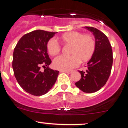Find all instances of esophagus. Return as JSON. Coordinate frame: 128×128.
Wrapping results in <instances>:
<instances>
[{"label": "esophagus", "instance_id": "esophagus-1", "mask_svg": "<svg viewBox=\"0 0 128 128\" xmlns=\"http://www.w3.org/2000/svg\"><path fill=\"white\" fill-rule=\"evenodd\" d=\"M62 72L66 74H71L73 71H72V70H62Z\"/></svg>", "mask_w": 128, "mask_h": 128}]
</instances>
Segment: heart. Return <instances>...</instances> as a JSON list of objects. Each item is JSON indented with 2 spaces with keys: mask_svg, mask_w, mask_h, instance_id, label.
Listing matches in <instances>:
<instances>
[{
  "mask_svg": "<svg viewBox=\"0 0 128 128\" xmlns=\"http://www.w3.org/2000/svg\"><path fill=\"white\" fill-rule=\"evenodd\" d=\"M64 46L70 45L69 56H60L53 61V67L61 70H69L75 68L82 62L90 60L94 54L96 48L95 38L91 34H84L80 31H69L59 37ZM47 50L51 56H56L61 51V47L54 39L49 40Z\"/></svg>",
  "mask_w": 128,
  "mask_h": 128,
  "instance_id": "1",
  "label": "heart"
}]
</instances>
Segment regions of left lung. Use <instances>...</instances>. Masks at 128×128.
Instances as JSON below:
<instances>
[{
	"label": "left lung",
	"mask_w": 128,
	"mask_h": 128,
	"mask_svg": "<svg viewBox=\"0 0 128 128\" xmlns=\"http://www.w3.org/2000/svg\"><path fill=\"white\" fill-rule=\"evenodd\" d=\"M85 28L94 36L96 48L86 70H79L81 78L75 85L83 92L92 93L100 90L108 81L112 68L113 52L109 40L103 32L91 26Z\"/></svg>",
	"instance_id": "left-lung-1"
}]
</instances>
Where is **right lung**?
<instances>
[{"label": "right lung", "instance_id": "1", "mask_svg": "<svg viewBox=\"0 0 128 128\" xmlns=\"http://www.w3.org/2000/svg\"><path fill=\"white\" fill-rule=\"evenodd\" d=\"M57 32L38 30L25 34L14 48L12 68L19 85L36 96L46 94L56 82L58 70L49 68L47 50L48 40ZM45 68L43 72L40 69Z\"/></svg>", "mask_w": 128, "mask_h": 128}]
</instances>
